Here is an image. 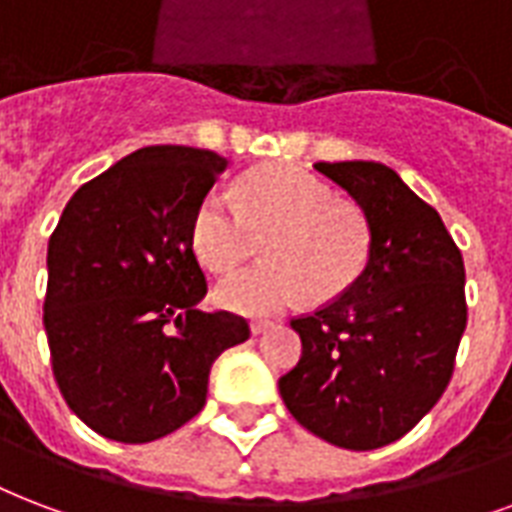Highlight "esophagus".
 I'll return each mask as SVG.
<instances>
[{
    "mask_svg": "<svg viewBox=\"0 0 512 512\" xmlns=\"http://www.w3.org/2000/svg\"><path fill=\"white\" fill-rule=\"evenodd\" d=\"M272 326H275V321H253L251 332L261 334V332H267V329H272Z\"/></svg>",
    "mask_w": 512,
    "mask_h": 512,
    "instance_id": "1",
    "label": "esophagus"
}]
</instances>
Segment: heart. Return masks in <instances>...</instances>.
<instances>
[{
  "label": "heart",
  "mask_w": 512,
  "mask_h": 512,
  "mask_svg": "<svg viewBox=\"0 0 512 512\" xmlns=\"http://www.w3.org/2000/svg\"><path fill=\"white\" fill-rule=\"evenodd\" d=\"M264 240V261L226 278L215 299L242 315H270L305 297L329 302L361 278L370 261L367 215L332 199L324 180L288 164H264L226 191H207L191 215V248L213 272H232Z\"/></svg>",
  "instance_id": "1"
}]
</instances>
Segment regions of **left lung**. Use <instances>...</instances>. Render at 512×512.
<instances>
[{
  "mask_svg": "<svg viewBox=\"0 0 512 512\" xmlns=\"http://www.w3.org/2000/svg\"><path fill=\"white\" fill-rule=\"evenodd\" d=\"M372 229L370 261L345 294L291 318L297 367L278 380L288 413L348 451L405 437L451 383L467 326L464 259L432 205L375 161H318Z\"/></svg>",
  "mask_w": 512,
  "mask_h": 512,
  "instance_id": "8db88e82",
  "label": "left lung"
}]
</instances>
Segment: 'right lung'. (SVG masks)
Instances as JSON below:
<instances>
[{"instance_id": "1", "label": "right lung", "mask_w": 512, "mask_h": 512, "mask_svg": "<svg viewBox=\"0 0 512 512\" xmlns=\"http://www.w3.org/2000/svg\"><path fill=\"white\" fill-rule=\"evenodd\" d=\"M229 161L151 145L88 180L48 242L42 324L69 410L115 443L167 437L205 407L213 361L251 337L242 315L202 313L191 215Z\"/></svg>"}]
</instances>
